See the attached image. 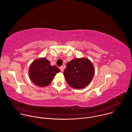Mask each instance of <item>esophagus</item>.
<instances>
[{
  "instance_id": "34e87169",
  "label": "esophagus",
  "mask_w": 132,
  "mask_h": 132,
  "mask_svg": "<svg viewBox=\"0 0 132 132\" xmlns=\"http://www.w3.org/2000/svg\"><path fill=\"white\" fill-rule=\"evenodd\" d=\"M60 70H61V71L62 72H63V71H64V68H63V66L60 67Z\"/></svg>"
}]
</instances>
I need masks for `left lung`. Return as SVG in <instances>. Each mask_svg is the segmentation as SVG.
Here are the masks:
<instances>
[{
    "label": "left lung",
    "instance_id": "left-lung-1",
    "mask_svg": "<svg viewBox=\"0 0 132 132\" xmlns=\"http://www.w3.org/2000/svg\"><path fill=\"white\" fill-rule=\"evenodd\" d=\"M95 68L88 59H74L66 64L64 75L69 86L76 89L85 88L91 81Z\"/></svg>",
    "mask_w": 132,
    "mask_h": 132
}]
</instances>
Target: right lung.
<instances>
[{"label": "right lung", "mask_w": 132, "mask_h": 132, "mask_svg": "<svg viewBox=\"0 0 132 132\" xmlns=\"http://www.w3.org/2000/svg\"><path fill=\"white\" fill-rule=\"evenodd\" d=\"M60 71L56 66H51L48 60L42 57L35 60L31 64L29 75L34 84L44 87L51 83L56 74Z\"/></svg>", "instance_id": "obj_1"}]
</instances>
